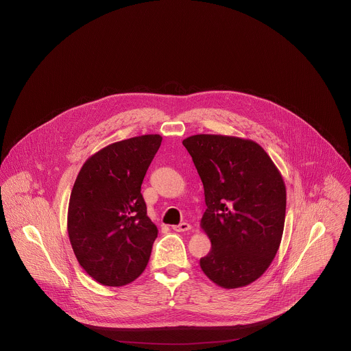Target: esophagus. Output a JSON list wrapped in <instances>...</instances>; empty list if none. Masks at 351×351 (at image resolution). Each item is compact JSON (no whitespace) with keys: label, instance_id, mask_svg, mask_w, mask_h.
<instances>
[{"label":"esophagus","instance_id":"34e87169","mask_svg":"<svg viewBox=\"0 0 351 351\" xmlns=\"http://www.w3.org/2000/svg\"><path fill=\"white\" fill-rule=\"evenodd\" d=\"M172 229H173L175 232H187V230L191 229V225L187 223V222H182V223H179V225L172 226Z\"/></svg>","mask_w":351,"mask_h":351}]
</instances>
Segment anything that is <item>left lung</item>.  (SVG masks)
Here are the masks:
<instances>
[{
    "label": "left lung",
    "mask_w": 351,
    "mask_h": 351,
    "mask_svg": "<svg viewBox=\"0 0 351 351\" xmlns=\"http://www.w3.org/2000/svg\"><path fill=\"white\" fill-rule=\"evenodd\" d=\"M205 190L201 228L210 252L205 276L223 289L247 286L263 276L280 248L286 187L280 169L255 141L197 134L183 140Z\"/></svg>",
    "instance_id": "8db88e82"
}]
</instances>
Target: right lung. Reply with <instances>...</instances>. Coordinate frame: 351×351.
Here are the masks:
<instances>
[{
    "label": "right lung",
    "instance_id": "1",
    "mask_svg": "<svg viewBox=\"0 0 351 351\" xmlns=\"http://www.w3.org/2000/svg\"><path fill=\"white\" fill-rule=\"evenodd\" d=\"M162 137L114 142L81 167L71 190L68 234L80 266L106 286H125L143 273L157 237L141 194Z\"/></svg>",
    "mask_w": 351,
    "mask_h": 351
}]
</instances>
